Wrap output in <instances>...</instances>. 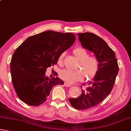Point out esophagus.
<instances>
[{
	"mask_svg": "<svg viewBox=\"0 0 131 131\" xmlns=\"http://www.w3.org/2000/svg\"><path fill=\"white\" fill-rule=\"evenodd\" d=\"M64 85H65V86H66V87H70L71 86V85L70 84H68V83H64Z\"/></svg>",
	"mask_w": 131,
	"mask_h": 131,
	"instance_id": "esophagus-1",
	"label": "esophagus"
}]
</instances>
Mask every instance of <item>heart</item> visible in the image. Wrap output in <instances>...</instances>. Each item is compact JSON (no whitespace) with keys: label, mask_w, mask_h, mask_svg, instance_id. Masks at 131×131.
<instances>
[{"label":"heart","mask_w":131,"mask_h":131,"mask_svg":"<svg viewBox=\"0 0 131 131\" xmlns=\"http://www.w3.org/2000/svg\"><path fill=\"white\" fill-rule=\"evenodd\" d=\"M73 54L79 61L77 66L79 70H70L63 69L59 72V77L66 83L72 84L81 80L84 76L87 80L92 79L96 74L99 69V61L95 57L90 56V54L84 48L79 47L73 50ZM65 53H61L58 59V63L62 65Z\"/></svg>","instance_id":"obj_1"}]
</instances>
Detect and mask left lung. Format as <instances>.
<instances>
[{
    "label": "left lung",
    "instance_id": "left-lung-1",
    "mask_svg": "<svg viewBox=\"0 0 131 131\" xmlns=\"http://www.w3.org/2000/svg\"><path fill=\"white\" fill-rule=\"evenodd\" d=\"M77 35L83 47L94 53L99 61L96 74L87 83L81 94L77 98L69 99L73 107L84 110L97 105L109 95L118 74V66L114 51L102 39L90 32Z\"/></svg>",
    "mask_w": 131,
    "mask_h": 131
}]
</instances>
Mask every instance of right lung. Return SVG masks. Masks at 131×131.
<instances>
[{"mask_svg":"<svg viewBox=\"0 0 131 131\" xmlns=\"http://www.w3.org/2000/svg\"><path fill=\"white\" fill-rule=\"evenodd\" d=\"M75 39L72 33L47 30L28 37L17 48L11 61L10 71L14 90L22 101L39 106L47 100L54 86L63 85L58 77L49 79L45 73Z\"/></svg>","mask_w":131,"mask_h":131,"instance_id":"right-lung-1","label":"right lung"}]
</instances>
